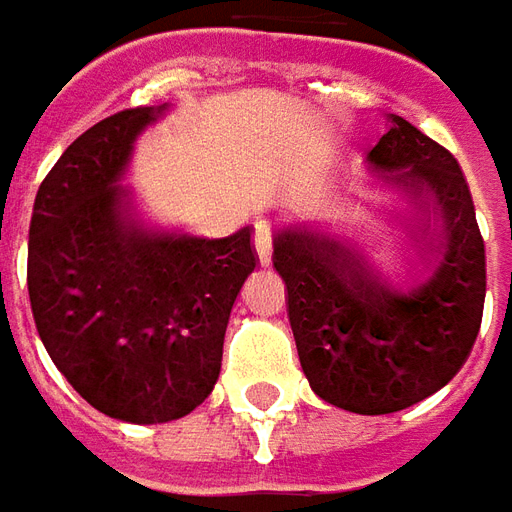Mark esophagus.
Returning a JSON list of instances; mask_svg holds the SVG:
<instances>
[{
    "label": "esophagus",
    "mask_w": 512,
    "mask_h": 512,
    "mask_svg": "<svg viewBox=\"0 0 512 512\" xmlns=\"http://www.w3.org/2000/svg\"><path fill=\"white\" fill-rule=\"evenodd\" d=\"M255 252L263 266L271 263V252H274V233H271V224L268 222L255 224Z\"/></svg>",
    "instance_id": "34e87169"
}]
</instances>
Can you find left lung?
Returning a JSON list of instances; mask_svg holds the SVG:
<instances>
[{
	"mask_svg": "<svg viewBox=\"0 0 512 512\" xmlns=\"http://www.w3.org/2000/svg\"><path fill=\"white\" fill-rule=\"evenodd\" d=\"M367 153L378 186L411 205L400 230L428 277L395 285L362 246L318 222L274 230V268L312 392L354 414H392L452 381L472 351L485 301V246L450 150L389 115Z\"/></svg>",
	"mask_w": 512,
	"mask_h": 512,
	"instance_id": "1",
	"label": "left lung"
}]
</instances>
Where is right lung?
Returning a JSON list of instances; mask_svg holds the SVG:
<instances>
[{"instance_id": "right-lung-1", "label": "right lung", "mask_w": 512, "mask_h": 512, "mask_svg": "<svg viewBox=\"0 0 512 512\" xmlns=\"http://www.w3.org/2000/svg\"><path fill=\"white\" fill-rule=\"evenodd\" d=\"M167 112L139 106L84 131L40 183L29 224V301L51 362L90 406L134 425L186 417L211 395L257 268L252 227L200 238L142 219L123 180Z\"/></svg>"}]
</instances>
